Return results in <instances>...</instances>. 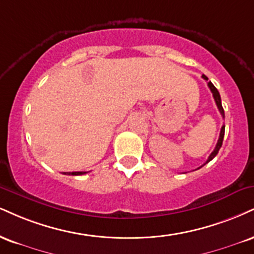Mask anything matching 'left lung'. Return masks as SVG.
<instances>
[{
	"instance_id": "1",
	"label": "left lung",
	"mask_w": 254,
	"mask_h": 254,
	"mask_svg": "<svg viewBox=\"0 0 254 254\" xmlns=\"http://www.w3.org/2000/svg\"><path fill=\"white\" fill-rule=\"evenodd\" d=\"M202 78L204 79V80H208V78H207L206 75H204V74H202ZM208 87L210 88V91H212L213 97H214V100H215V103H216V106H218V109H219L220 114H221L222 117L225 118V111H224V109H222V105H221V98H220V93H219V91L216 90V87H215L214 85H213L212 82H210V81H208ZM224 136H225V125H222L221 131H220V136H219L218 143H216V145H215V149H214V150H213L212 154L209 155L208 160H207L206 163H208L209 161H212L213 158H214V157L216 156V154H218L219 150H220V148H221V145H222V140H224ZM206 163H204V164H206ZM200 168H201V167H200Z\"/></svg>"
}]
</instances>
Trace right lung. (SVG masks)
Instances as JSON below:
<instances>
[{"instance_id": "1", "label": "right lung", "mask_w": 254, "mask_h": 254, "mask_svg": "<svg viewBox=\"0 0 254 254\" xmlns=\"http://www.w3.org/2000/svg\"><path fill=\"white\" fill-rule=\"evenodd\" d=\"M65 175H73V176H78V175H84L86 174V172H72V173H64Z\"/></svg>"}]
</instances>
